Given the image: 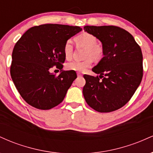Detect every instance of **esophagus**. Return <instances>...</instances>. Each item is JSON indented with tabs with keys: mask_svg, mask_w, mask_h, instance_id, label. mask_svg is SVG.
<instances>
[{
	"mask_svg": "<svg viewBox=\"0 0 153 153\" xmlns=\"http://www.w3.org/2000/svg\"><path fill=\"white\" fill-rule=\"evenodd\" d=\"M77 75H78V77H81L82 74H81V73H77Z\"/></svg>",
	"mask_w": 153,
	"mask_h": 153,
	"instance_id": "1",
	"label": "esophagus"
}]
</instances>
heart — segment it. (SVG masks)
Instances as JSON below:
<instances>
[{
    "instance_id": "b5f03b06",
    "label": "heart",
    "mask_w": 153,
    "mask_h": 153,
    "mask_svg": "<svg viewBox=\"0 0 153 153\" xmlns=\"http://www.w3.org/2000/svg\"><path fill=\"white\" fill-rule=\"evenodd\" d=\"M75 41L78 47L85 49L84 57L85 60L72 61L67 63L66 68L68 71L75 72H84L90 68L93 60L99 62L103 57V49L101 45H97V38L94 34L83 32L75 38ZM64 54L66 59L71 58L73 52V46L71 40H68L64 45Z\"/></svg>"
}]
</instances>
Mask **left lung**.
Masks as SVG:
<instances>
[{"mask_svg": "<svg viewBox=\"0 0 153 153\" xmlns=\"http://www.w3.org/2000/svg\"><path fill=\"white\" fill-rule=\"evenodd\" d=\"M84 31L94 34L102 44L103 57L92 71L84 75V99L99 112L122 108L130 100L143 78V54L140 47L127 31L115 26H85Z\"/></svg>", "mask_w": 153, "mask_h": 153, "instance_id": "8db88e82", "label": "left lung"}]
</instances>
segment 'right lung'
I'll return each mask as SVG.
<instances>
[{
    "instance_id": "obj_1",
    "label": "right lung",
    "mask_w": 153,
    "mask_h": 153,
    "mask_svg": "<svg viewBox=\"0 0 153 153\" xmlns=\"http://www.w3.org/2000/svg\"><path fill=\"white\" fill-rule=\"evenodd\" d=\"M82 30L79 26L43 24L31 27L15 45L10 76L21 96L39 109L47 110L59 104L77 78L75 71H63L64 45ZM56 65V76L49 69Z\"/></svg>"
}]
</instances>
